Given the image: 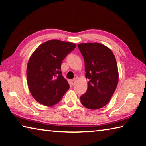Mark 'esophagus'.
Returning <instances> with one entry per match:
<instances>
[{"label": "esophagus", "mask_w": 146, "mask_h": 146, "mask_svg": "<svg viewBox=\"0 0 146 146\" xmlns=\"http://www.w3.org/2000/svg\"><path fill=\"white\" fill-rule=\"evenodd\" d=\"M75 82H76V79H75V78H73V80H71V84H74Z\"/></svg>", "instance_id": "obj_1"}]
</instances>
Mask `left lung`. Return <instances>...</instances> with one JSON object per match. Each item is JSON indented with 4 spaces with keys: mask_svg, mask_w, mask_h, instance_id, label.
<instances>
[{
    "mask_svg": "<svg viewBox=\"0 0 146 146\" xmlns=\"http://www.w3.org/2000/svg\"><path fill=\"white\" fill-rule=\"evenodd\" d=\"M84 60L86 92L80 96L86 108L97 110L107 104L118 83V69L114 54L109 48L98 43L78 45Z\"/></svg>",
    "mask_w": 146,
    "mask_h": 146,
    "instance_id": "left-lung-1",
    "label": "left lung"
}]
</instances>
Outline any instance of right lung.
<instances>
[{
  "label": "right lung",
  "instance_id": "1",
  "mask_svg": "<svg viewBox=\"0 0 146 146\" xmlns=\"http://www.w3.org/2000/svg\"><path fill=\"white\" fill-rule=\"evenodd\" d=\"M75 47V43L52 40L41 44L32 53L27 64V78L36 101L51 106L61 100L69 88L62 75V62Z\"/></svg>",
  "mask_w": 146,
  "mask_h": 146
}]
</instances>
